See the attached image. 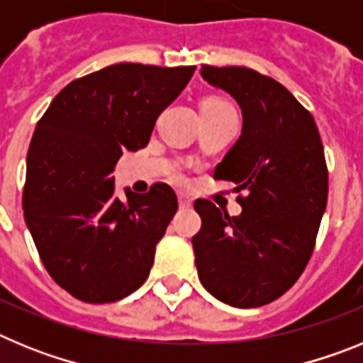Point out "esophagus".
<instances>
[{"instance_id":"34e87169","label":"esophagus","mask_w":363,"mask_h":363,"mask_svg":"<svg viewBox=\"0 0 363 363\" xmlns=\"http://www.w3.org/2000/svg\"><path fill=\"white\" fill-rule=\"evenodd\" d=\"M178 203H179V207H182V209H189V207L192 205V200H191V196H187V194H179Z\"/></svg>"}]
</instances>
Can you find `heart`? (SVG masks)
I'll use <instances>...</instances> for the list:
<instances>
[{
	"mask_svg": "<svg viewBox=\"0 0 363 363\" xmlns=\"http://www.w3.org/2000/svg\"><path fill=\"white\" fill-rule=\"evenodd\" d=\"M201 111L211 112V114H234L233 105L221 98H207L203 104H201ZM172 178L178 179V182H182V174L176 171L172 172Z\"/></svg>",
	"mask_w": 363,
	"mask_h": 363,
	"instance_id": "1",
	"label": "heart"
}]
</instances>
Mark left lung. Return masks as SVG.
Returning a JSON list of instances; mask_svg holds the SVG:
<instances>
[{"instance_id":"obj_1","label":"left lung","mask_w":363,"mask_h":363,"mask_svg":"<svg viewBox=\"0 0 363 363\" xmlns=\"http://www.w3.org/2000/svg\"><path fill=\"white\" fill-rule=\"evenodd\" d=\"M200 74L242 108V134L214 178L247 196L238 216L194 201L198 277L227 306L262 307L293 287L313 255L329 191L322 140L311 112L272 78L245 67L201 65Z\"/></svg>"}]
</instances>
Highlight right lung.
<instances>
[{
	"instance_id": "right-lung-1",
	"label": "right lung",
	"mask_w": 363,
	"mask_h": 363,
	"mask_svg": "<svg viewBox=\"0 0 363 363\" xmlns=\"http://www.w3.org/2000/svg\"><path fill=\"white\" fill-rule=\"evenodd\" d=\"M196 67L116 63L74 79L49 105L27 154L25 221L45 269L89 303L142 287L156 245L178 211L169 185L114 196L112 171L125 150L143 149L163 108Z\"/></svg>"
}]
</instances>
